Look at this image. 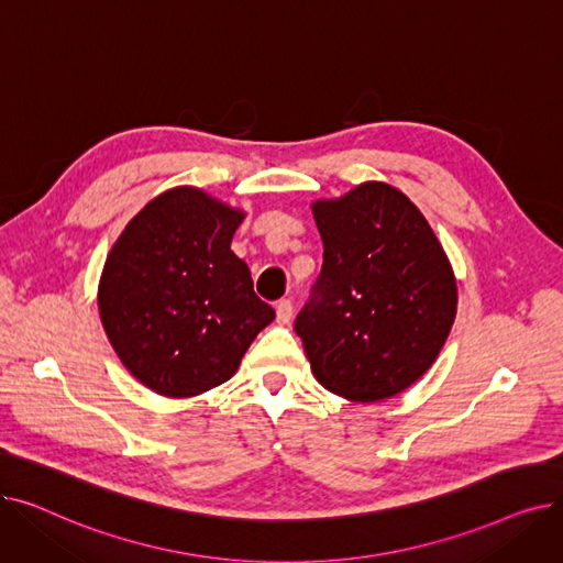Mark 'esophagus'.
I'll list each match as a JSON object with an SVG mask.
<instances>
[{
	"instance_id": "34e87169",
	"label": "esophagus",
	"mask_w": 563,
	"mask_h": 563,
	"mask_svg": "<svg viewBox=\"0 0 563 563\" xmlns=\"http://www.w3.org/2000/svg\"><path fill=\"white\" fill-rule=\"evenodd\" d=\"M291 314H294V306H291L289 299H283V301L276 303V319H278V323H289Z\"/></svg>"
}]
</instances>
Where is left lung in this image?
<instances>
[{"mask_svg": "<svg viewBox=\"0 0 563 563\" xmlns=\"http://www.w3.org/2000/svg\"><path fill=\"white\" fill-rule=\"evenodd\" d=\"M312 217L323 264L294 331L323 388L361 404L390 399L452 331V264L418 207L386 183L317 200Z\"/></svg>", "mask_w": 563, "mask_h": 563, "instance_id": "left-lung-1", "label": "left lung"}]
</instances>
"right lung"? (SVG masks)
<instances>
[{"mask_svg": "<svg viewBox=\"0 0 563 563\" xmlns=\"http://www.w3.org/2000/svg\"><path fill=\"white\" fill-rule=\"evenodd\" d=\"M244 217L196 187H175L147 202L107 255L98 287L104 333L157 395L221 386L276 317L230 251Z\"/></svg>", "mask_w": 563, "mask_h": 563, "instance_id": "right-lung-1", "label": "right lung"}]
</instances>
